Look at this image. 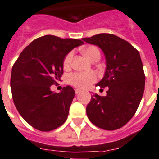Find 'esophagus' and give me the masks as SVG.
Wrapping results in <instances>:
<instances>
[{"instance_id":"obj_1","label":"esophagus","mask_w":159,"mask_h":159,"mask_svg":"<svg viewBox=\"0 0 159 159\" xmlns=\"http://www.w3.org/2000/svg\"><path fill=\"white\" fill-rule=\"evenodd\" d=\"M75 94H79L81 92V90H80V89H75Z\"/></svg>"}]
</instances>
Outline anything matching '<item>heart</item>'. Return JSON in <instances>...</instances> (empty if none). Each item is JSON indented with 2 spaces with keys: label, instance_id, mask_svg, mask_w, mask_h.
<instances>
[{
  "label": "heart",
  "instance_id": "obj_1",
  "mask_svg": "<svg viewBox=\"0 0 159 159\" xmlns=\"http://www.w3.org/2000/svg\"><path fill=\"white\" fill-rule=\"evenodd\" d=\"M83 54L85 57L89 59L90 61L93 60L97 54H100V51L95 46H89L83 48ZM72 57L73 54L72 53H68L63 61V67L64 69H68L71 64ZM97 80V76L94 73L89 72V73H75L70 76V82L72 85H74L79 89H87L91 85L92 83L95 82Z\"/></svg>",
  "mask_w": 159,
  "mask_h": 159
}]
</instances>
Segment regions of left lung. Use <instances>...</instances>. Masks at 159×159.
<instances>
[{
  "mask_svg": "<svg viewBox=\"0 0 159 159\" xmlns=\"http://www.w3.org/2000/svg\"><path fill=\"white\" fill-rule=\"evenodd\" d=\"M82 40L98 45L106 60L104 77L96 86L108 90L106 97H92L86 108L88 118L102 129H119L133 117L144 94L145 76L140 53L113 34L101 33Z\"/></svg>",
  "mask_w": 159,
  "mask_h": 159,
  "instance_id": "left-lung-1",
  "label": "left lung"
}]
</instances>
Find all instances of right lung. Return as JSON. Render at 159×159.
I'll use <instances>...</instances> for the list:
<instances>
[{"label": "right lung", "instance_id": "right-lung-1", "mask_svg": "<svg viewBox=\"0 0 159 159\" xmlns=\"http://www.w3.org/2000/svg\"><path fill=\"white\" fill-rule=\"evenodd\" d=\"M83 44L76 39L44 35L26 47L14 62L10 78L14 103L23 119L35 129L49 132L67 119L75 90L66 86L57 93L50 86L61 80L66 54Z\"/></svg>", "mask_w": 159, "mask_h": 159}]
</instances>
